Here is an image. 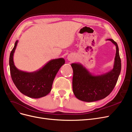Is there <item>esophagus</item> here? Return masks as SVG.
<instances>
[{"mask_svg": "<svg viewBox=\"0 0 132 132\" xmlns=\"http://www.w3.org/2000/svg\"><path fill=\"white\" fill-rule=\"evenodd\" d=\"M67 59L68 61H73L74 60V55L72 54L68 55L67 57Z\"/></svg>", "mask_w": 132, "mask_h": 132, "instance_id": "obj_1", "label": "esophagus"}]
</instances>
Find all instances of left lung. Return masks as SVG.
I'll use <instances>...</instances> for the list:
<instances>
[{"instance_id":"left-lung-1","label":"left lung","mask_w":132,"mask_h":132,"mask_svg":"<svg viewBox=\"0 0 132 132\" xmlns=\"http://www.w3.org/2000/svg\"><path fill=\"white\" fill-rule=\"evenodd\" d=\"M116 46V54L112 70L100 75H94L80 63H72L73 91L76 98L85 102H93L105 98L117 82L121 69L117 43L108 39Z\"/></svg>"}]
</instances>
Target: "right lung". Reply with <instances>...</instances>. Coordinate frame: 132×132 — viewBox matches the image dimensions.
Segmentation results:
<instances>
[{"instance_id":"obj_1","label":"right lung","mask_w":132,"mask_h":132,"mask_svg":"<svg viewBox=\"0 0 132 132\" xmlns=\"http://www.w3.org/2000/svg\"><path fill=\"white\" fill-rule=\"evenodd\" d=\"M18 43V40L15 42L9 59L11 76L16 87L21 93L31 98L38 99L47 95L52 89L56 74L65 64V59L61 58L51 60L42 68L33 72L19 70L13 61V55Z\"/></svg>"}]
</instances>
